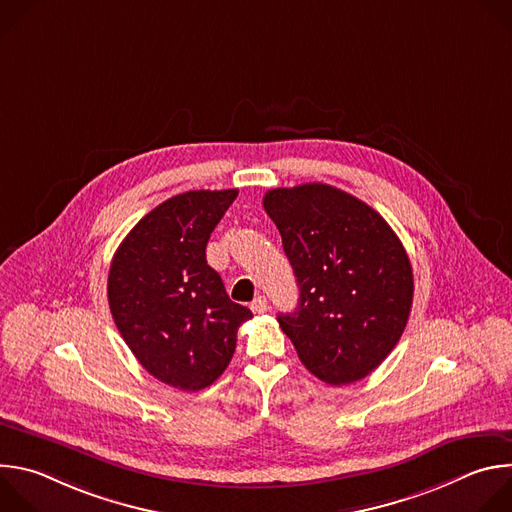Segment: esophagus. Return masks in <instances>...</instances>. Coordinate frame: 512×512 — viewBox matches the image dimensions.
<instances>
[{
  "label": "esophagus",
  "mask_w": 512,
  "mask_h": 512,
  "mask_svg": "<svg viewBox=\"0 0 512 512\" xmlns=\"http://www.w3.org/2000/svg\"><path fill=\"white\" fill-rule=\"evenodd\" d=\"M267 300H265V296H257L253 302H251V310L255 312V314H265L267 312Z\"/></svg>",
  "instance_id": "1"
}]
</instances>
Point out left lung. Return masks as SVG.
Returning a JSON list of instances; mask_svg holds the SVG:
<instances>
[{
	"mask_svg": "<svg viewBox=\"0 0 512 512\" xmlns=\"http://www.w3.org/2000/svg\"><path fill=\"white\" fill-rule=\"evenodd\" d=\"M300 287L279 314L306 369L328 385L367 377L399 342L413 304L405 247L369 204L328 184L275 188L263 198Z\"/></svg>",
	"mask_w": 512,
	"mask_h": 512,
	"instance_id": "8db88e82",
	"label": "left lung"
}]
</instances>
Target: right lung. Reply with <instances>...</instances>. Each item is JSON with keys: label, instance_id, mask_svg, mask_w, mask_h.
<instances>
[{"label": "right lung", "instance_id": "1", "mask_svg": "<svg viewBox=\"0 0 512 512\" xmlns=\"http://www.w3.org/2000/svg\"><path fill=\"white\" fill-rule=\"evenodd\" d=\"M239 190L168 198L129 231L113 255L107 298L117 330L158 381L200 391L229 367L251 310L231 302L206 263L210 233Z\"/></svg>", "mask_w": 512, "mask_h": 512}]
</instances>
